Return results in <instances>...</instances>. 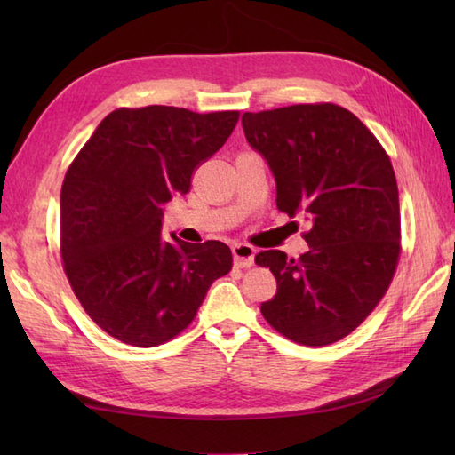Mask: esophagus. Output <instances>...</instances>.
Here are the masks:
<instances>
[{
  "label": "esophagus",
  "instance_id": "esophagus-1",
  "mask_svg": "<svg viewBox=\"0 0 455 455\" xmlns=\"http://www.w3.org/2000/svg\"><path fill=\"white\" fill-rule=\"evenodd\" d=\"M233 256H235V264L238 267H250L254 264L256 248L252 244H235Z\"/></svg>",
  "mask_w": 455,
  "mask_h": 455
}]
</instances>
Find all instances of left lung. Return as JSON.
<instances>
[{
  "instance_id": "1",
  "label": "left lung",
  "mask_w": 455,
  "mask_h": 455,
  "mask_svg": "<svg viewBox=\"0 0 455 455\" xmlns=\"http://www.w3.org/2000/svg\"><path fill=\"white\" fill-rule=\"evenodd\" d=\"M243 127L274 172L277 209L311 220L301 258L282 250L256 256L277 282L259 311L297 344L342 340L379 305L399 266V188L389 154L336 103L244 113Z\"/></svg>"
}]
</instances>
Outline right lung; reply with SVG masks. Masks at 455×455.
I'll return each mask as SVG.
<instances>
[{
  "mask_svg": "<svg viewBox=\"0 0 455 455\" xmlns=\"http://www.w3.org/2000/svg\"><path fill=\"white\" fill-rule=\"evenodd\" d=\"M238 111L148 105L105 117L66 172L60 254L84 311L123 344L152 347L193 323L211 283L233 269L219 240L162 236V209L238 123Z\"/></svg>",
  "mask_w": 455,
  "mask_h": 455,
  "instance_id": "1",
  "label": "right lung"
}]
</instances>
